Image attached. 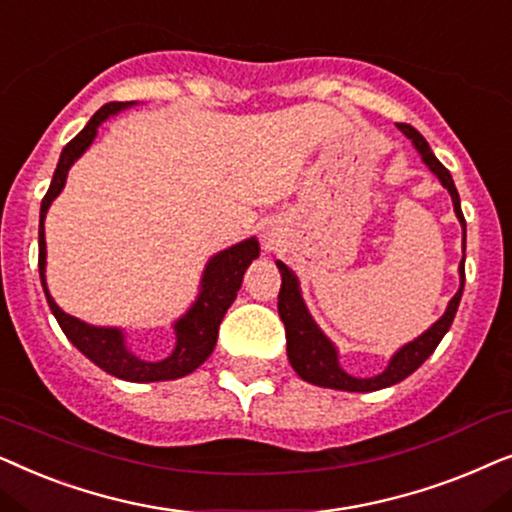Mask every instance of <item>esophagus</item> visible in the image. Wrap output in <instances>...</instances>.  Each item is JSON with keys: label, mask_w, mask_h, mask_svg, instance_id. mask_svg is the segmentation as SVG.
I'll list each match as a JSON object with an SVG mask.
<instances>
[{"label": "esophagus", "mask_w": 512, "mask_h": 512, "mask_svg": "<svg viewBox=\"0 0 512 512\" xmlns=\"http://www.w3.org/2000/svg\"><path fill=\"white\" fill-rule=\"evenodd\" d=\"M264 241H267V243H271V238H267V236H264Z\"/></svg>", "instance_id": "obj_1"}]
</instances>
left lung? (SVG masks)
Here are the masks:
<instances>
[{
  "mask_svg": "<svg viewBox=\"0 0 512 512\" xmlns=\"http://www.w3.org/2000/svg\"><path fill=\"white\" fill-rule=\"evenodd\" d=\"M398 128L405 133V138L412 140V145L419 152L421 161L426 163L428 170L438 177L440 185L447 189L449 196H452L456 220H459L463 227V252H466V220H463L459 192H456L452 175H449V170L435 159V154L431 152V147H428L426 138L417 131V128H412L410 124H398ZM463 260H466V257H463ZM463 260L459 264V278H461L459 290H456V295L449 299L445 313H442V316L435 320L426 332H421L417 339H412V342L400 346V349L391 356V360H388L386 370L374 374V377H353V374L344 372V367L339 365L337 346L330 342V337L320 330L309 309H306L302 288H299V278L295 276V271H292L288 264L276 260V267L281 271V278H283L281 292H278V316H281L285 325L288 360L292 370L313 386L335 388V391H351V393L379 391V388H388L398 384V381L407 379L414 370H417V367L424 365V360L431 356L435 346H438L442 342V337L447 335L449 325H452L456 309H459L461 295H463V283H466Z\"/></svg>",
  "mask_w": 512,
  "mask_h": 512,
  "instance_id": "obj_1",
  "label": "left lung"
}]
</instances>
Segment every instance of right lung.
<instances>
[{
  "label": "right lung",
  "mask_w": 512,
  "mask_h": 512,
  "mask_svg": "<svg viewBox=\"0 0 512 512\" xmlns=\"http://www.w3.org/2000/svg\"><path fill=\"white\" fill-rule=\"evenodd\" d=\"M133 105L135 102H109V105H102L84 126V131L67 142L63 152H60L51 187L42 201V210H39V278H42L46 302H49L60 330L65 332V337L91 363L117 379L135 381V384H149V381L187 377V374H192L196 367H201L210 358V353H213L217 344V330H220L224 313H227L231 302L236 299L245 269L250 267L252 260L260 257V243H257L255 236H250L210 257L206 269H203L199 295H196L192 306L173 323L175 346L170 351V356L163 360H145L135 356L126 346V335L121 327L84 323V320L74 318L60 309L56 299L51 297L49 285H46V213H49L51 203L58 199V194L65 189L67 173H70L74 161L93 145L98 128L109 117H114V114L124 112V109Z\"/></svg>",
  "instance_id": "right-lung-1"
}]
</instances>
